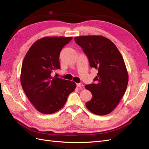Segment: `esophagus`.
<instances>
[{
    "mask_svg": "<svg viewBox=\"0 0 149 149\" xmlns=\"http://www.w3.org/2000/svg\"><path fill=\"white\" fill-rule=\"evenodd\" d=\"M76 85H77V87H84V85L81 83L77 84Z\"/></svg>",
    "mask_w": 149,
    "mask_h": 149,
    "instance_id": "obj_1",
    "label": "esophagus"
}]
</instances>
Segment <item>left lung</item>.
<instances>
[{"instance_id":"obj_1","label":"left lung","mask_w":149,"mask_h":149,"mask_svg":"<svg viewBox=\"0 0 149 149\" xmlns=\"http://www.w3.org/2000/svg\"><path fill=\"white\" fill-rule=\"evenodd\" d=\"M75 41L81 47L91 67L98 70L95 84L85 88L92 93V99L86 104L88 110L99 116L112 112L125 92L128 72L116 45L102 36H79Z\"/></svg>"}]
</instances>
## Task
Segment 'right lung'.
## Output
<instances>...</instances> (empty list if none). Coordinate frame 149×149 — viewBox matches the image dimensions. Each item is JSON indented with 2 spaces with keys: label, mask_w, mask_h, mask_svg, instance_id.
I'll use <instances>...</instances> for the list:
<instances>
[{
  "label": "right lung",
  "mask_w": 149,
  "mask_h": 149,
  "mask_svg": "<svg viewBox=\"0 0 149 149\" xmlns=\"http://www.w3.org/2000/svg\"><path fill=\"white\" fill-rule=\"evenodd\" d=\"M72 39V37H43L32 44L24 57L21 85L30 102L42 113L60 110L76 87L73 81L51 76L61 68L60 52Z\"/></svg>",
  "instance_id": "right-lung-1"
}]
</instances>
